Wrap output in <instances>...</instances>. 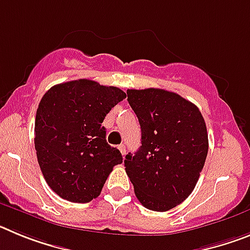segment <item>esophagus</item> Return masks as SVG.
<instances>
[{"label":"esophagus","instance_id":"34e87169","mask_svg":"<svg viewBox=\"0 0 250 250\" xmlns=\"http://www.w3.org/2000/svg\"><path fill=\"white\" fill-rule=\"evenodd\" d=\"M119 150H120V152L123 154V156H125V154H126V147H125V144L119 145Z\"/></svg>","mask_w":250,"mask_h":250}]
</instances>
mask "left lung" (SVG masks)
Listing matches in <instances>:
<instances>
[{"label": "left lung", "mask_w": 250, "mask_h": 250, "mask_svg": "<svg viewBox=\"0 0 250 250\" xmlns=\"http://www.w3.org/2000/svg\"><path fill=\"white\" fill-rule=\"evenodd\" d=\"M139 119L141 146L125 156V170L145 208L167 211L194 190L208 155L204 118L190 101L163 89L127 90Z\"/></svg>", "instance_id": "1"}]
</instances>
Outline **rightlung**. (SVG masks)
<instances>
[{
    "label": "right lung",
    "instance_id": "1",
    "mask_svg": "<svg viewBox=\"0 0 250 250\" xmlns=\"http://www.w3.org/2000/svg\"><path fill=\"white\" fill-rule=\"evenodd\" d=\"M126 98L123 90L96 81L52 86L35 120L37 161L48 187L62 199L89 203L100 195L121 152L106 143L105 116Z\"/></svg>",
    "mask_w": 250,
    "mask_h": 250
}]
</instances>
